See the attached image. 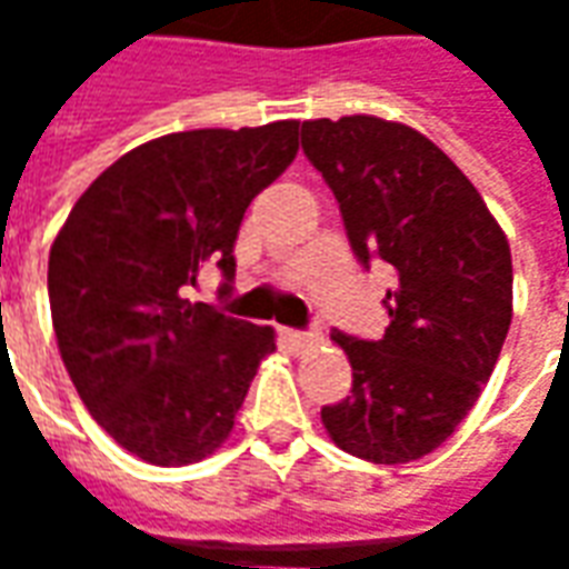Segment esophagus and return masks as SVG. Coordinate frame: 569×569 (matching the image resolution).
I'll return each mask as SVG.
<instances>
[{"label":"esophagus","instance_id":"esophagus-1","mask_svg":"<svg viewBox=\"0 0 569 569\" xmlns=\"http://www.w3.org/2000/svg\"><path fill=\"white\" fill-rule=\"evenodd\" d=\"M283 338L289 341V345L296 347V350H305V347L313 345V338H310L308 332H298V329H286Z\"/></svg>","mask_w":569,"mask_h":569}]
</instances>
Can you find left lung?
<instances>
[{
    "label": "left lung",
    "instance_id": "left-lung-1",
    "mask_svg": "<svg viewBox=\"0 0 569 569\" xmlns=\"http://www.w3.org/2000/svg\"><path fill=\"white\" fill-rule=\"evenodd\" d=\"M301 149L332 188L350 247L396 273L381 341L332 332L353 390L320 411L341 451L411 463L469 415L512 322V252L463 170L408 124L375 116L301 124Z\"/></svg>",
    "mask_w": 569,
    "mask_h": 569
}]
</instances>
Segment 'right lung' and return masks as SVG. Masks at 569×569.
<instances>
[{"label":"right lung","mask_w":569,"mask_h":569,"mask_svg":"<svg viewBox=\"0 0 569 569\" xmlns=\"http://www.w3.org/2000/svg\"><path fill=\"white\" fill-rule=\"evenodd\" d=\"M298 121L142 142L76 200L48 256L57 347L93 420L140 460L188 466L234 429L271 326L182 298L203 264L234 280L249 200L292 163Z\"/></svg>","instance_id":"1"}]
</instances>
